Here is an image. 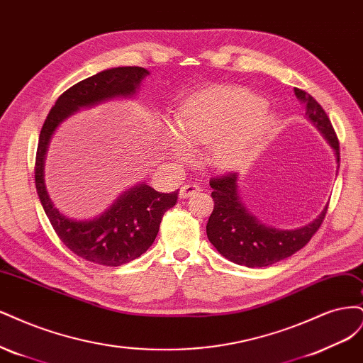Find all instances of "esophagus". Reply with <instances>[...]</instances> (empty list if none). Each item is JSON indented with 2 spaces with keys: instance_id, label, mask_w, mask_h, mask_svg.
I'll return each mask as SVG.
<instances>
[{
  "instance_id": "34e87169",
  "label": "esophagus",
  "mask_w": 363,
  "mask_h": 363,
  "mask_svg": "<svg viewBox=\"0 0 363 363\" xmlns=\"http://www.w3.org/2000/svg\"><path fill=\"white\" fill-rule=\"evenodd\" d=\"M199 191H201V186H199L197 184H185V185H182L181 189H179V197L181 199L191 197V196H194Z\"/></svg>"
}]
</instances>
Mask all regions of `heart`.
I'll return each mask as SVG.
<instances>
[{
	"mask_svg": "<svg viewBox=\"0 0 363 363\" xmlns=\"http://www.w3.org/2000/svg\"><path fill=\"white\" fill-rule=\"evenodd\" d=\"M274 130L276 119L262 99L240 87H214L184 105L174 130L167 131V147L186 161L191 149L209 146V164L230 170L253 160Z\"/></svg>",
	"mask_w": 363,
	"mask_h": 363,
	"instance_id": "heart-1",
	"label": "heart"
}]
</instances>
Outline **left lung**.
Segmentation results:
<instances>
[{"mask_svg":"<svg viewBox=\"0 0 363 363\" xmlns=\"http://www.w3.org/2000/svg\"><path fill=\"white\" fill-rule=\"evenodd\" d=\"M297 99L305 104L306 116L318 128L336 154L339 164V142L330 119L309 93L294 89ZM214 209L206 225V235L226 259L250 268L273 265L289 258L311 241L320 229L325 211L308 226L300 229H276L265 226L244 206L238 194V174L225 173L209 181Z\"/></svg>","mask_w":363,"mask_h":363,"instance_id":"8db88e82","label":"left lung"}]
</instances>
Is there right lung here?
<instances>
[{
    "mask_svg": "<svg viewBox=\"0 0 363 363\" xmlns=\"http://www.w3.org/2000/svg\"><path fill=\"white\" fill-rule=\"evenodd\" d=\"M145 67L123 66L102 71L62 93L45 119L39 135L34 181L46 217L66 247L79 258L119 267L142 256L155 241L162 216L178 201V191L160 193L146 184L125 191L101 217L79 221L63 216L51 202L43 179L45 154L55 128L74 111L119 96H133Z\"/></svg>",
    "mask_w": 363,
    "mask_h": 363,
    "instance_id": "1",
    "label": "right lung"
}]
</instances>
